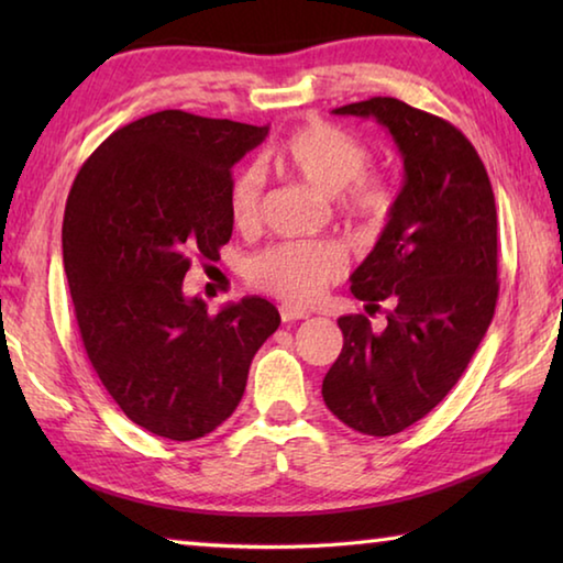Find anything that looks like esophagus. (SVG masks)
Segmentation results:
<instances>
[{"mask_svg": "<svg viewBox=\"0 0 563 563\" xmlns=\"http://www.w3.org/2000/svg\"><path fill=\"white\" fill-rule=\"evenodd\" d=\"M310 312L308 310H300V308H290V305H283L280 308V320L283 322H292V320H305Z\"/></svg>", "mask_w": 563, "mask_h": 563, "instance_id": "34e87169", "label": "esophagus"}]
</instances>
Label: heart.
I'll use <instances>...</instances> for the list:
<instances>
[{
    "instance_id": "b5f03b06",
    "label": "heart",
    "mask_w": 563,
    "mask_h": 563,
    "mask_svg": "<svg viewBox=\"0 0 563 563\" xmlns=\"http://www.w3.org/2000/svg\"><path fill=\"white\" fill-rule=\"evenodd\" d=\"M369 148L355 133L328 121H308L275 148L273 164L283 174L300 178L318 194L335 198L338 211L352 231L375 235L395 211V188L385 176L369 174ZM263 178L258 170H243L228 196L231 221L251 231L261 218ZM345 253L330 241L278 243L255 255L247 278L285 302H316L345 273Z\"/></svg>"
}]
</instances>
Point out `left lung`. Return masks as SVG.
<instances>
[{
  "label": "left lung",
  "mask_w": 563,
  "mask_h": 563,
  "mask_svg": "<svg viewBox=\"0 0 563 563\" xmlns=\"http://www.w3.org/2000/svg\"><path fill=\"white\" fill-rule=\"evenodd\" d=\"M377 119L405 161V184L373 253L350 275L367 308L389 300L387 328L338 320L342 352L322 379L340 422L373 437L407 430L442 402L497 308V206L479 154L450 121L393 97L335 109Z\"/></svg>",
  "instance_id": "left-lung-1"
}]
</instances>
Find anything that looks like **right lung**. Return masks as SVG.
<instances>
[{"mask_svg":"<svg viewBox=\"0 0 563 563\" xmlns=\"http://www.w3.org/2000/svg\"><path fill=\"white\" fill-rule=\"evenodd\" d=\"M265 136L268 126L151 113L93 151L66 201L64 271L91 367L131 422L166 440L223 424L280 325L265 298L211 316L184 292L194 258L216 261L231 241V168Z\"/></svg>","mask_w":563,"mask_h":563,"instance_id":"add662e5","label":"right lung"}]
</instances>
